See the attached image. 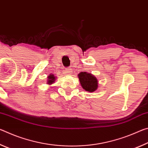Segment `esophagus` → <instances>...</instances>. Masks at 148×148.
<instances>
[{"instance_id":"obj_1","label":"esophagus","mask_w":148,"mask_h":148,"mask_svg":"<svg viewBox=\"0 0 148 148\" xmlns=\"http://www.w3.org/2000/svg\"><path fill=\"white\" fill-rule=\"evenodd\" d=\"M65 72L68 74V75H71L72 74V69L71 68H67L65 70Z\"/></svg>"}]
</instances>
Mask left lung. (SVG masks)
<instances>
[{"mask_svg":"<svg viewBox=\"0 0 148 148\" xmlns=\"http://www.w3.org/2000/svg\"><path fill=\"white\" fill-rule=\"evenodd\" d=\"M82 88L89 92H94L98 87V81L93 75L87 73L86 72H82L77 75Z\"/></svg>","mask_w":148,"mask_h":148,"instance_id":"1","label":"left lung"}]
</instances>
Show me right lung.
Returning a JSON list of instances; mask_svg holds the SVG:
<instances>
[{"label": "right lung", "instance_id": "1", "mask_svg": "<svg viewBox=\"0 0 148 148\" xmlns=\"http://www.w3.org/2000/svg\"><path fill=\"white\" fill-rule=\"evenodd\" d=\"M47 78H48V80H47V84H52L55 82V80H56V77L54 76L53 74H49L48 77H47Z\"/></svg>", "mask_w": 148, "mask_h": 148}]
</instances>
